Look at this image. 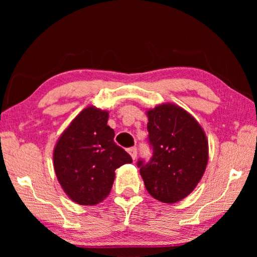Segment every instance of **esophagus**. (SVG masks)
<instances>
[{"instance_id":"obj_1","label":"esophagus","mask_w":257,"mask_h":257,"mask_svg":"<svg viewBox=\"0 0 257 257\" xmlns=\"http://www.w3.org/2000/svg\"><path fill=\"white\" fill-rule=\"evenodd\" d=\"M128 153L132 156L133 160H135L137 158V147H130V149H128Z\"/></svg>"}]
</instances>
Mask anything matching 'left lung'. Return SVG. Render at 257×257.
Instances as JSON below:
<instances>
[{"mask_svg": "<svg viewBox=\"0 0 257 257\" xmlns=\"http://www.w3.org/2000/svg\"><path fill=\"white\" fill-rule=\"evenodd\" d=\"M147 115L152 158L139 159L137 167L152 196L176 203L203 177L208 159L206 136L188 112L173 104L156 106Z\"/></svg>", "mask_w": 257, "mask_h": 257, "instance_id": "8db88e82", "label": "left lung"}]
</instances>
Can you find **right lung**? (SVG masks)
<instances>
[{"mask_svg":"<svg viewBox=\"0 0 257 257\" xmlns=\"http://www.w3.org/2000/svg\"><path fill=\"white\" fill-rule=\"evenodd\" d=\"M108 113L84 108L59 139L53 154L60 185L73 202L95 205L112 189L114 171L133 159L113 141Z\"/></svg>","mask_w":257,"mask_h":257,"instance_id":"add662e5","label":"right lung"}]
</instances>
